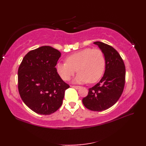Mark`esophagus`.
I'll list each match as a JSON object with an SVG mask.
<instances>
[{
    "mask_svg": "<svg viewBox=\"0 0 146 146\" xmlns=\"http://www.w3.org/2000/svg\"><path fill=\"white\" fill-rule=\"evenodd\" d=\"M71 87L74 88H75V89H79L80 88V86H75V85H71Z\"/></svg>",
    "mask_w": 146,
    "mask_h": 146,
    "instance_id": "34e87169",
    "label": "esophagus"
}]
</instances>
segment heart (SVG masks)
Returning <instances> with one entry per match:
<instances>
[{
	"instance_id": "b5f03b06",
	"label": "heart",
	"mask_w": 146,
	"mask_h": 146,
	"mask_svg": "<svg viewBox=\"0 0 146 146\" xmlns=\"http://www.w3.org/2000/svg\"><path fill=\"white\" fill-rule=\"evenodd\" d=\"M65 63H59L56 69L64 81L71 79L76 71L78 73L75 82L94 83L100 79L104 72L105 58L98 48H84L68 56Z\"/></svg>"
}]
</instances>
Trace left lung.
Returning <instances> with one entry per match:
<instances>
[{
	"mask_svg": "<svg viewBox=\"0 0 146 146\" xmlns=\"http://www.w3.org/2000/svg\"><path fill=\"white\" fill-rule=\"evenodd\" d=\"M104 52L105 71L100 81L88 89V94L82 102L88 109L100 111L116 103L122 95L125 81V66L119 52L111 46L95 42Z\"/></svg>",
	"mask_w": 146,
	"mask_h": 146,
	"instance_id": "obj_1",
	"label": "left lung"
}]
</instances>
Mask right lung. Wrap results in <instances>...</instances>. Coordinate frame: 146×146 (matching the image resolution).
<instances>
[{
  "mask_svg": "<svg viewBox=\"0 0 146 146\" xmlns=\"http://www.w3.org/2000/svg\"><path fill=\"white\" fill-rule=\"evenodd\" d=\"M61 52L49 46L30 51L18 69V90L21 98L31 110L50 115L61 106L70 87L58 75L56 66Z\"/></svg>",
  "mask_w": 146,
  "mask_h": 146,
  "instance_id": "add662e5",
  "label": "right lung"
}]
</instances>
